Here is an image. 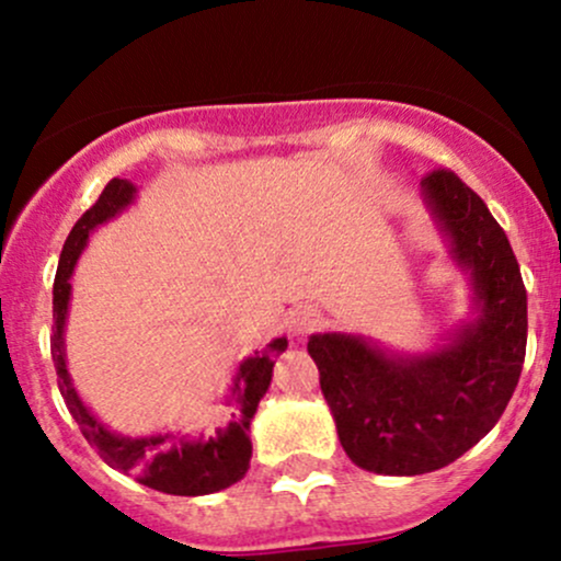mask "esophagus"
<instances>
[{
	"label": "esophagus",
	"instance_id": "obj_1",
	"mask_svg": "<svg viewBox=\"0 0 561 561\" xmlns=\"http://www.w3.org/2000/svg\"><path fill=\"white\" fill-rule=\"evenodd\" d=\"M321 321V313H319V308H313V306H298L295 308V311H289V330H293L295 334H306V332H311L313 327H317Z\"/></svg>",
	"mask_w": 561,
	"mask_h": 561
}]
</instances>
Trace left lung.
Instances as JSON below:
<instances>
[{"label": "left lung", "mask_w": 561, "mask_h": 561, "mask_svg": "<svg viewBox=\"0 0 561 561\" xmlns=\"http://www.w3.org/2000/svg\"><path fill=\"white\" fill-rule=\"evenodd\" d=\"M422 190L472 282L474 319L422 356H396L358 334L308 340L345 454L366 472L401 478L448 467L491 433L527 345V293L504 229L454 171L427 173Z\"/></svg>", "instance_id": "1"}]
</instances>
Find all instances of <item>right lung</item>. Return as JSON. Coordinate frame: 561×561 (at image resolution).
<instances>
[{
  "mask_svg": "<svg viewBox=\"0 0 561 561\" xmlns=\"http://www.w3.org/2000/svg\"><path fill=\"white\" fill-rule=\"evenodd\" d=\"M134 195H137V186L131 182L111 179L92 208L76 221L66 244H62L53 289V362L57 369V385H60L62 401H66L70 416L79 422L83 437L89 440V446L96 448L105 465L121 469V472L137 474L141 485L160 493L205 495L224 491V488L242 480L244 472H248L250 456H253V446H250L248 437L250 422H253L261 398L266 396L268 385H272L274 358L287 347V337L272 340L263 347V353H255V356L244 358L240 364L227 401L229 405H234L231 422L227 427H218L214 437H197V440L182 437L179 440L173 433L150 437L115 435L83 405L73 382H70L66 345H62V330H66L70 302V274H73L81 250L87 248L89 234L100 224L111 221L121 210H126L134 203Z\"/></svg>",
  "mask_w": 561,
  "mask_h": 561,
  "instance_id": "right-lung-1",
  "label": "right lung"
}]
</instances>
